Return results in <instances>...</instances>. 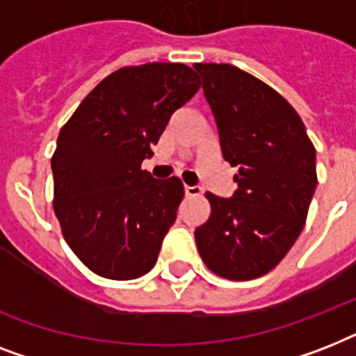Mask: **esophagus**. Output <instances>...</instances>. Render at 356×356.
Returning <instances> with one entry per match:
<instances>
[{
  "label": "esophagus",
  "instance_id": "34e87169",
  "mask_svg": "<svg viewBox=\"0 0 356 356\" xmlns=\"http://www.w3.org/2000/svg\"><path fill=\"white\" fill-rule=\"evenodd\" d=\"M184 194L186 197H195V195L201 194L200 186H188V184H184Z\"/></svg>",
  "mask_w": 356,
  "mask_h": 356
}]
</instances>
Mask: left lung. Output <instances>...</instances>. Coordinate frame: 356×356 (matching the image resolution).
I'll use <instances>...</instances> for the list:
<instances>
[{
  "label": "left lung",
  "mask_w": 356,
  "mask_h": 356,
  "mask_svg": "<svg viewBox=\"0 0 356 356\" xmlns=\"http://www.w3.org/2000/svg\"><path fill=\"white\" fill-rule=\"evenodd\" d=\"M214 114L223 159L238 168L233 197L207 192L195 229L207 268L231 281L273 270L303 231L314 195L316 149L299 114L271 86L233 64H194Z\"/></svg>",
  "instance_id": "obj_1"
}]
</instances>
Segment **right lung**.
Returning a JSON list of instances; mask_svg holds the SVG:
<instances>
[{
  "label": "right lung",
  "instance_id": "add662e5",
  "mask_svg": "<svg viewBox=\"0 0 356 356\" xmlns=\"http://www.w3.org/2000/svg\"><path fill=\"white\" fill-rule=\"evenodd\" d=\"M200 86L186 64L125 66L60 129L51 156L53 211L70 249L99 277L129 281L155 266L184 188L179 177L153 179L142 161Z\"/></svg>",
  "mask_w": 356,
  "mask_h": 356
}]
</instances>
